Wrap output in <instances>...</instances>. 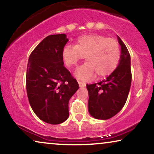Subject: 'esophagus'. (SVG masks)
Returning a JSON list of instances; mask_svg holds the SVG:
<instances>
[{"mask_svg": "<svg viewBox=\"0 0 154 154\" xmlns=\"http://www.w3.org/2000/svg\"><path fill=\"white\" fill-rule=\"evenodd\" d=\"M78 83H79V86L81 88L85 87V86L86 85V84L85 83H83V82H81V81H78Z\"/></svg>", "mask_w": 154, "mask_h": 154, "instance_id": "obj_1", "label": "esophagus"}]
</instances>
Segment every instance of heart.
Wrapping results in <instances>:
<instances>
[{"label":"heart","mask_w":154,"mask_h":154,"mask_svg":"<svg viewBox=\"0 0 154 154\" xmlns=\"http://www.w3.org/2000/svg\"><path fill=\"white\" fill-rule=\"evenodd\" d=\"M85 57L87 62L75 74L80 79L88 80L97 75L102 79L116 70L121 60V52L116 40L100 34L82 35L75 45L65 46L63 60L68 67L76 65Z\"/></svg>","instance_id":"heart-1"}]
</instances>
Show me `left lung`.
I'll return each instance as SVG.
<instances>
[{"instance_id": "left-lung-1", "label": "left lung", "mask_w": 154, "mask_h": 154, "mask_svg": "<svg viewBox=\"0 0 154 154\" xmlns=\"http://www.w3.org/2000/svg\"><path fill=\"white\" fill-rule=\"evenodd\" d=\"M121 46L119 66L104 81L86 85L88 90V111L94 119H111L121 110L130 89L132 81L130 55L128 48L118 36Z\"/></svg>"}]
</instances>
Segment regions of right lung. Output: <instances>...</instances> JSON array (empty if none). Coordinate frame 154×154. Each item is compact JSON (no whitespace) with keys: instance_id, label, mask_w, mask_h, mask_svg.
Wrapping results in <instances>:
<instances>
[{"instance_id":"1","label":"right lung","mask_w":154,"mask_h":154,"mask_svg":"<svg viewBox=\"0 0 154 154\" xmlns=\"http://www.w3.org/2000/svg\"><path fill=\"white\" fill-rule=\"evenodd\" d=\"M66 34L50 35L31 52L26 69L27 96L35 115L57 125L69 118V102L79 88L76 80L64 66L62 51Z\"/></svg>"}]
</instances>
